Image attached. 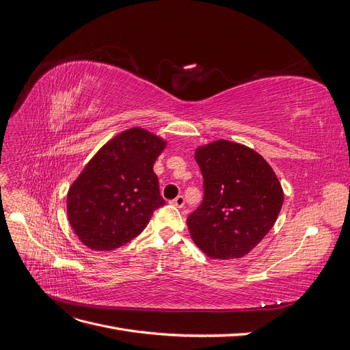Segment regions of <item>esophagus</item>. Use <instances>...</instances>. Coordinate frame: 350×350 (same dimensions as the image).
Segmentation results:
<instances>
[{"instance_id": "obj_1", "label": "esophagus", "mask_w": 350, "mask_h": 350, "mask_svg": "<svg viewBox=\"0 0 350 350\" xmlns=\"http://www.w3.org/2000/svg\"><path fill=\"white\" fill-rule=\"evenodd\" d=\"M171 203L174 204V206H176V207H183L184 204H185V198H184V196H178V197H175Z\"/></svg>"}]
</instances>
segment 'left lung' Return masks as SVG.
I'll return each instance as SVG.
<instances>
[{"label": "left lung", "instance_id": "1", "mask_svg": "<svg viewBox=\"0 0 350 350\" xmlns=\"http://www.w3.org/2000/svg\"><path fill=\"white\" fill-rule=\"evenodd\" d=\"M203 201L187 224L196 245L216 260L241 258L269 234L283 204L270 165L250 147L219 140L196 152Z\"/></svg>", "mask_w": 350, "mask_h": 350}]
</instances>
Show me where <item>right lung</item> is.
Segmentation results:
<instances>
[{"instance_id": "obj_1", "label": "right lung", "mask_w": 350, "mask_h": 350, "mask_svg": "<svg viewBox=\"0 0 350 350\" xmlns=\"http://www.w3.org/2000/svg\"><path fill=\"white\" fill-rule=\"evenodd\" d=\"M165 142L131 129L105 144L68 191L67 213L80 241L92 250L111 251L129 243L165 206L153 172Z\"/></svg>"}]
</instances>
